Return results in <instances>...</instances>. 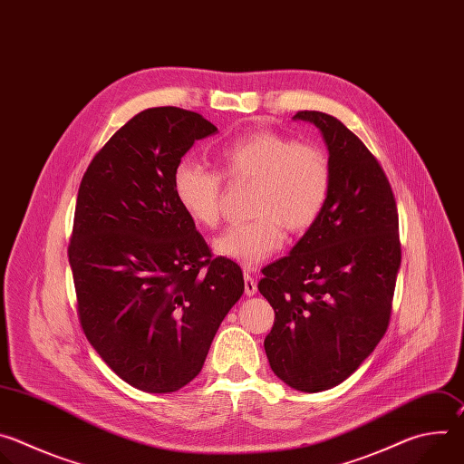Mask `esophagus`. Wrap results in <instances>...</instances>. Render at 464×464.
Masks as SVG:
<instances>
[{
  "mask_svg": "<svg viewBox=\"0 0 464 464\" xmlns=\"http://www.w3.org/2000/svg\"><path fill=\"white\" fill-rule=\"evenodd\" d=\"M244 292H246V295H249V297L256 294V283H255V279L251 277L249 272H244Z\"/></svg>",
  "mask_w": 464,
  "mask_h": 464,
  "instance_id": "1",
  "label": "esophagus"
}]
</instances>
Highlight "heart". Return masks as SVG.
<instances>
[{
  "label": "heart",
  "instance_id": "1",
  "mask_svg": "<svg viewBox=\"0 0 464 464\" xmlns=\"http://www.w3.org/2000/svg\"><path fill=\"white\" fill-rule=\"evenodd\" d=\"M217 160L229 181H253L249 215L255 218L229 226L215 240L218 255L247 268L281 249L285 229H310L326 206L333 165L328 154L314 143H297L290 136L262 130L226 141ZM222 176L190 160L179 161L174 169V196L198 227L218 226Z\"/></svg>",
  "mask_w": 464,
  "mask_h": 464
}]
</instances>
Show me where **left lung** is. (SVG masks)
<instances>
[{
    "instance_id": "8db88e82",
    "label": "left lung",
    "mask_w": 464,
    "mask_h": 464,
    "mask_svg": "<svg viewBox=\"0 0 464 464\" xmlns=\"http://www.w3.org/2000/svg\"><path fill=\"white\" fill-rule=\"evenodd\" d=\"M333 165L317 222L290 255L262 270L276 312L264 349L290 387L317 392L347 380L383 338L401 268L399 211L378 160L336 117L303 110Z\"/></svg>"
}]
</instances>
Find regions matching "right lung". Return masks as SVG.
<instances>
[{
    "label": "right lung",
    "mask_w": 464,
    "mask_h": 464,
    "mask_svg": "<svg viewBox=\"0 0 464 464\" xmlns=\"http://www.w3.org/2000/svg\"><path fill=\"white\" fill-rule=\"evenodd\" d=\"M215 131L196 111L143 110L81 181L68 247L79 319L106 365L140 391L174 392L196 378L244 294L238 264L213 258L172 190L185 152Z\"/></svg>",
    "instance_id": "1"
}]
</instances>
